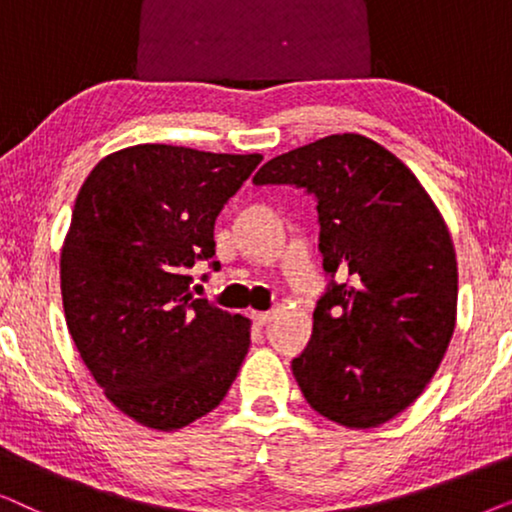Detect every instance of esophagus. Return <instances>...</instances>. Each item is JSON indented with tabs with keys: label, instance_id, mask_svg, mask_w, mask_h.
<instances>
[{
	"label": "esophagus",
	"instance_id": "34e87169",
	"mask_svg": "<svg viewBox=\"0 0 512 512\" xmlns=\"http://www.w3.org/2000/svg\"><path fill=\"white\" fill-rule=\"evenodd\" d=\"M270 317H272V312H258V310H251V319H254V324H258V326L268 324Z\"/></svg>",
	"mask_w": 512,
	"mask_h": 512
}]
</instances>
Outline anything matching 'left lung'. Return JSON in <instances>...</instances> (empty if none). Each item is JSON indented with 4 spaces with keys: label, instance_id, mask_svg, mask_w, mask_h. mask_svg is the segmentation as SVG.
Listing matches in <instances>:
<instances>
[{
    "label": "left lung",
    "instance_id": "left-lung-1",
    "mask_svg": "<svg viewBox=\"0 0 512 512\" xmlns=\"http://www.w3.org/2000/svg\"><path fill=\"white\" fill-rule=\"evenodd\" d=\"M254 184L317 198L331 282L291 368L312 410L373 429L417 401L457 324V254L419 179L373 139L345 132L272 158Z\"/></svg>",
    "mask_w": 512,
    "mask_h": 512
}]
</instances>
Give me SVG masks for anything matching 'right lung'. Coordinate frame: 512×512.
<instances>
[{
  "label": "right lung",
  "instance_id": "1",
  "mask_svg": "<svg viewBox=\"0 0 512 512\" xmlns=\"http://www.w3.org/2000/svg\"><path fill=\"white\" fill-rule=\"evenodd\" d=\"M261 160L137 144L104 156L76 195L60 254L67 328L137 424L177 431L205 417L249 352L251 321L195 298L188 270L214 256L216 216Z\"/></svg>",
  "mask_w": 512,
  "mask_h": 512
}]
</instances>
